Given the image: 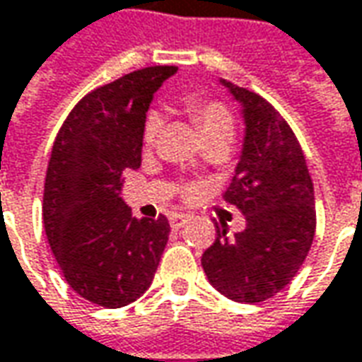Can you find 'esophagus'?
I'll use <instances>...</instances> for the list:
<instances>
[{"label":"esophagus","mask_w":362,"mask_h":362,"mask_svg":"<svg viewBox=\"0 0 362 362\" xmlns=\"http://www.w3.org/2000/svg\"><path fill=\"white\" fill-rule=\"evenodd\" d=\"M189 219H191V215H187V213H173V215L169 217V223H171L173 229H181Z\"/></svg>","instance_id":"34e87169"}]
</instances>
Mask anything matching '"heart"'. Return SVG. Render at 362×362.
Masks as SVG:
<instances>
[{
	"mask_svg": "<svg viewBox=\"0 0 362 362\" xmlns=\"http://www.w3.org/2000/svg\"><path fill=\"white\" fill-rule=\"evenodd\" d=\"M187 113L193 119V123L197 125L201 135L207 139L213 137H231L233 135V115L219 101H205V99H189L187 101ZM163 129V119L159 113H149L145 119V127H143V143L145 145H153L157 141L159 133ZM187 195H193L195 189L187 187Z\"/></svg>",
	"mask_w": 362,
	"mask_h": 362,
	"instance_id": "1",
	"label": "heart"
}]
</instances>
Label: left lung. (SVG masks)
Instances as JSON below:
<instances>
[{"mask_svg":"<svg viewBox=\"0 0 362 362\" xmlns=\"http://www.w3.org/2000/svg\"><path fill=\"white\" fill-rule=\"evenodd\" d=\"M241 103L245 141L223 199L245 215V229L217 237L201 257L221 295L237 303L275 297L297 275L317 227L315 191L307 161L288 123L267 99L221 81Z\"/></svg>","mask_w":362,"mask_h":362,"instance_id":"1","label":"left lung"}]
</instances>
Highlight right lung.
<instances>
[{"label":"right lung","mask_w":362,"mask_h":362,"mask_svg":"<svg viewBox=\"0 0 362 362\" xmlns=\"http://www.w3.org/2000/svg\"><path fill=\"white\" fill-rule=\"evenodd\" d=\"M173 65H155L97 87L55 137L43 189V225L63 277L79 297L119 309L149 288L169 221L137 219L121 199L123 173L141 165L153 93Z\"/></svg>","instance_id":"right-lung-1"}]
</instances>
